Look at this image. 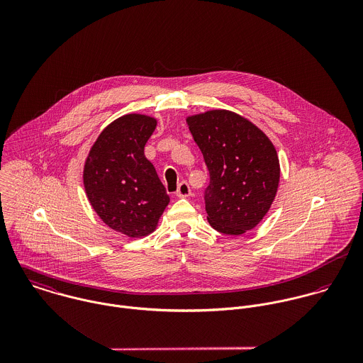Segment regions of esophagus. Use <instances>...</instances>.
<instances>
[{
  "mask_svg": "<svg viewBox=\"0 0 363 363\" xmlns=\"http://www.w3.org/2000/svg\"><path fill=\"white\" fill-rule=\"evenodd\" d=\"M191 194V189L189 186L187 182H182L177 187V191H176V196L180 197V199H184V197H189Z\"/></svg>",
  "mask_w": 363,
  "mask_h": 363,
  "instance_id": "34e87169",
  "label": "esophagus"
}]
</instances>
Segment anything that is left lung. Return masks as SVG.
Wrapping results in <instances>:
<instances>
[{
    "instance_id": "obj_1",
    "label": "left lung",
    "mask_w": 363,
    "mask_h": 363,
    "mask_svg": "<svg viewBox=\"0 0 363 363\" xmlns=\"http://www.w3.org/2000/svg\"><path fill=\"white\" fill-rule=\"evenodd\" d=\"M186 121L209 172V225L233 236L256 228L278 191L281 169L274 144L250 120L229 110H208Z\"/></svg>"
}]
</instances>
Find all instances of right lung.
Masks as SVG:
<instances>
[{
    "label": "right lung",
    "instance_id": "obj_1",
    "mask_svg": "<svg viewBox=\"0 0 363 363\" xmlns=\"http://www.w3.org/2000/svg\"><path fill=\"white\" fill-rule=\"evenodd\" d=\"M156 118L125 114L110 123L84 166L86 197L104 223L128 238L152 233L170 199L144 148Z\"/></svg>",
    "mask_w": 363,
    "mask_h": 363
}]
</instances>
